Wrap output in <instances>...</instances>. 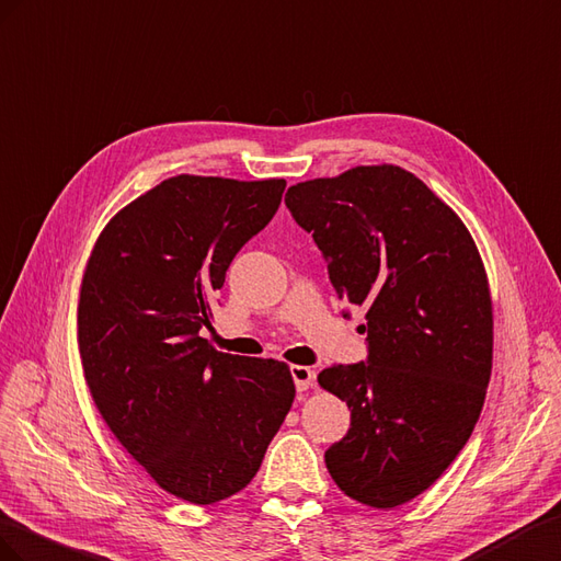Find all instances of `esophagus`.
<instances>
[{"mask_svg": "<svg viewBox=\"0 0 561 561\" xmlns=\"http://www.w3.org/2000/svg\"><path fill=\"white\" fill-rule=\"evenodd\" d=\"M291 376H294V382H296V390L298 392H306L314 382V371L310 369V366L294 364L291 366Z\"/></svg>", "mask_w": 561, "mask_h": 561, "instance_id": "esophagus-1", "label": "esophagus"}]
</instances>
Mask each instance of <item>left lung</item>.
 <instances>
[{
	"label": "left lung",
	"mask_w": 561,
	"mask_h": 561,
	"mask_svg": "<svg viewBox=\"0 0 561 561\" xmlns=\"http://www.w3.org/2000/svg\"><path fill=\"white\" fill-rule=\"evenodd\" d=\"M284 202L324 253L335 294L366 308L369 359L317 376L350 409L327 470L352 501L404 505L451 466L484 407L493 308L482 255L451 206L394 164L296 183Z\"/></svg>",
	"instance_id": "left-lung-1"
}]
</instances>
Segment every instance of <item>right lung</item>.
<instances>
[{
    "label": "right lung",
    "mask_w": 561,
    "mask_h": 561,
    "mask_svg": "<svg viewBox=\"0 0 561 561\" xmlns=\"http://www.w3.org/2000/svg\"><path fill=\"white\" fill-rule=\"evenodd\" d=\"M286 181L181 173L110 218L82 277L77 343L112 435L175 499L211 505L242 491L289 413L277 359L218 352L214 296Z\"/></svg>",
    "instance_id": "right-lung-1"
}]
</instances>
